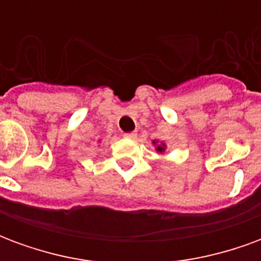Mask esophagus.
Listing matches in <instances>:
<instances>
[{
	"mask_svg": "<svg viewBox=\"0 0 261 261\" xmlns=\"http://www.w3.org/2000/svg\"><path fill=\"white\" fill-rule=\"evenodd\" d=\"M137 137L136 133H125L124 134V138H128V140H134Z\"/></svg>",
	"mask_w": 261,
	"mask_h": 261,
	"instance_id": "obj_1",
	"label": "esophagus"
}]
</instances>
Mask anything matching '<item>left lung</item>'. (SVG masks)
<instances>
[{"instance_id": "8db88e82", "label": "left lung", "mask_w": 261, "mask_h": 261, "mask_svg": "<svg viewBox=\"0 0 261 261\" xmlns=\"http://www.w3.org/2000/svg\"><path fill=\"white\" fill-rule=\"evenodd\" d=\"M153 144H156V142L153 141ZM156 149H158V152H164V151H165V144H161V145H158V147H156Z\"/></svg>"}]
</instances>
